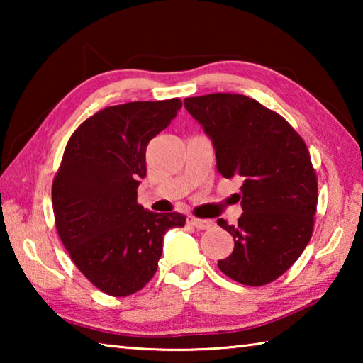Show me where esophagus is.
<instances>
[{
    "mask_svg": "<svg viewBox=\"0 0 363 363\" xmlns=\"http://www.w3.org/2000/svg\"><path fill=\"white\" fill-rule=\"evenodd\" d=\"M187 223H189L190 225L196 227V229H200V230L210 229V227L213 225V220H208V219H196V218H194V216H189V218H187Z\"/></svg>",
    "mask_w": 363,
    "mask_h": 363,
    "instance_id": "esophagus-1",
    "label": "esophagus"
}]
</instances>
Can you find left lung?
I'll return each mask as SVG.
<instances>
[{
	"label": "left lung",
	"mask_w": 363,
	"mask_h": 363,
	"mask_svg": "<svg viewBox=\"0 0 363 363\" xmlns=\"http://www.w3.org/2000/svg\"><path fill=\"white\" fill-rule=\"evenodd\" d=\"M184 107L211 139L219 173L243 182L238 223L218 219L235 242L218 267L242 285H267L293 266L312 237L318 196L309 150L285 118L248 96L187 97Z\"/></svg>",
	"instance_id": "left-lung-1"
}]
</instances>
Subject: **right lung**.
<instances>
[{
  "instance_id": "add662e5",
  "label": "right lung",
  "mask_w": 363,
  "mask_h": 363,
  "mask_svg": "<svg viewBox=\"0 0 363 363\" xmlns=\"http://www.w3.org/2000/svg\"><path fill=\"white\" fill-rule=\"evenodd\" d=\"M181 107L179 99L106 107L67 143L52 182L57 233L84 277L110 296L143 290L157 272L164 233L186 224L181 213L138 203L147 144Z\"/></svg>"
}]
</instances>
